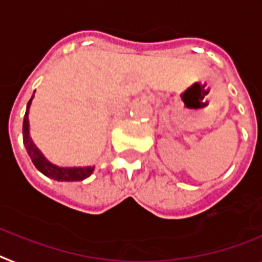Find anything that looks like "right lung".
<instances>
[{
	"label": "right lung",
	"instance_id": "add662e5",
	"mask_svg": "<svg viewBox=\"0 0 262 262\" xmlns=\"http://www.w3.org/2000/svg\"><path fill=\"white\" fill-rule=\"evenodd\" d=\"M32 100L33 96L29 102H28V106H26V113L25 117H24L23 125V138L24 145H25L28 155L32 158L34 166L41 173H43L50 179L57 180V181H82L86 177H89L94 170L93 166H86V168H60V166H56V165L50 164L49 161H46L45 157L41 155V151L36 148V145L33 144L29 137V120H28V113H29Z\"/></svg>",
	"mask_w": 262,
	"mask_h": 262
}]
</instances>
